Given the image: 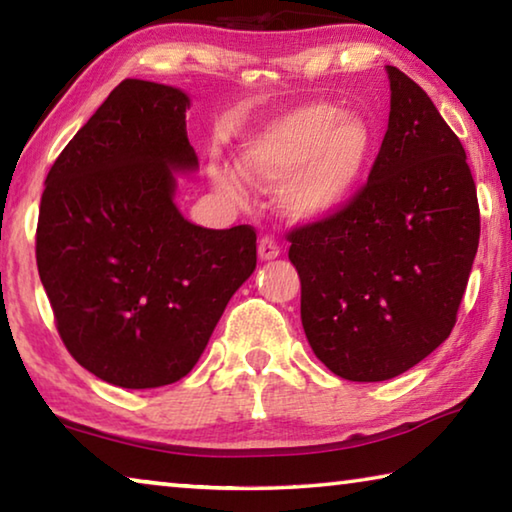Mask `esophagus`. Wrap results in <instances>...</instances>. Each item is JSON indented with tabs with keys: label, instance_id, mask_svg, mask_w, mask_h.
Segmentation results:
<instances>
[{
	"label": "esophagus",
	"instance_id": "34e87169",
	"mask_svg": "<svg viewBox=\"0 0 512 512\" xmlns=\"http://www.w3.org/2000/svg\"><path fill=\"white\" fill-rule=\"evenodd\" d=\"M257 253H259V259H264V262H268V259H275L277 255H280V246H277L275 239L262 237V239H259Z\"/></svg>",
	"mask_w": 512,
	"mask_h": 512
}]
</instances>
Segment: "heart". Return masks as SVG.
<instances>
[{
  "label": "heart",
  "mask_w": 512,
  "mask_h": 512,
  "mask_svg": "<svg viewBox=\"0 0 512 512\" xmlns=\"http://www.w3.org/2000/svg\"><path fill=\"white\" fill-rule=\"evenodd\" d=\"M372 153V131L361 117L332 103H307L268 124L239 155L246 178L275 185L289 178L282 205L307 221L334 212L359 185ZM225 189L232 187L221 180Z\"/></svg>",
  "instance_id": "b5f03b06"
}]
</instances>
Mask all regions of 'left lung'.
Instances as JSON below:
<instances>
[{
	"label": "left lung",
	"instance_id": "1",
	"mask_svg": "<svg viewBox=\"0 0 512 512\" xmlns=\"http://www.w3.org/2000/svg\"><path fill=\"white\" fill-rule=\"evenodd\" d=\"M386 72L391 115L368 183L287 235L307 341L350 381L402 375L452 334L481 235L461 140L418 83Z\"/></svg>",
	"mask_w": 512,
	"mask_h": 512
}]
</instances>
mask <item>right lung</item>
I'll use <instances>...</instances> for the list:
<instances>
[{"instance_id":"add662e5","label":"right lung","mask_w":512,"mask_h":512,"mask_svg":"<svg viewBox=\"0 0 512 512\" xmlns=\"http://www.w3.org/2000/svg\"><path fill=\"white\" fill-rule=\"evenodd\" d=\"M189 97L126 79L58 155L42 192L36 262L67 352L121 388L183 379L257 266L253 225L210 230L173 203L194 171Z\"/></svg>"}]
</instances>
